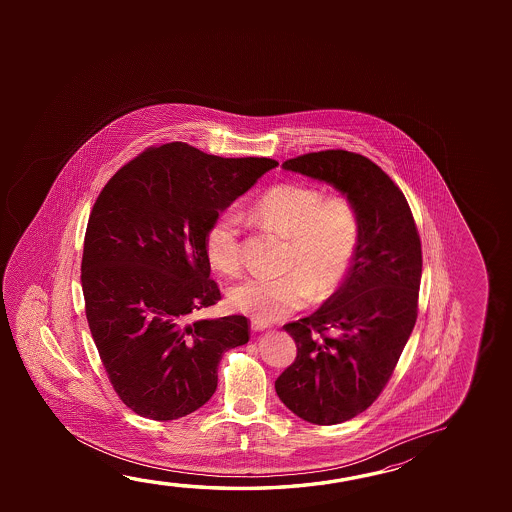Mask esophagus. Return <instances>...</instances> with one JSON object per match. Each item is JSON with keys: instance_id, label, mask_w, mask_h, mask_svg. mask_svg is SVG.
<instances>
[{"instance_id": "obj_1", "label": "esophagus", "mask_w": 512, "mask_h": 512, "mask_svg": "<svg viewBox=\"0 0 512 512\" xmlns=\"http://www.w3.org/2000/svg\"><path fill=\"white\" fill-rule=\"evenodd\" d=\"M269 325L266 321H260V319H252V330L253 332H260V330H266Z\"/></svg>"}]
</instances>
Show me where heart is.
<instances>
[{
    "instance_id": "b5f03b06",
    "label": "heart",
    "mask_w": 512,
    "mask_h": 512,
    "mask_svg": "<svg viewBox=\"0 0 512 512\" xmlns=\"http://www.w3.org/2000/svg\"><path fill=\"white\" fill-rule=\"evenodd\" d=\"M253 218L291 237L284 275L257 273L230 287L228 302L260 321H275L327 298L343 284L361 243V218L346 196H328L318 187L280 184L255 202ZM212 268L232 275L243 262V221L234 209L221 210L205 234Z\"/></svg>"
}]
</instances>
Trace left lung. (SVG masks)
<instances>
[{
	"mask_svg": "<svg viewBox=\"0 0 512 512\" xmlns=\"http://www.w3.org/2000/svg\"><path fill=\"white\" fill-rule=\"evenodd\" d=\"M282 168L334 185L361 218V243L343 285L309 318L284 325L298 353L275 382L296 416L336 425L377 400L411 337L421 241L400 187L359 153H307Z\"/></svg>",
	"mask_w": 512,
	"mask_h": 512,
	"instance_id": "1",
	"label": "left lung"
}]
</instances>
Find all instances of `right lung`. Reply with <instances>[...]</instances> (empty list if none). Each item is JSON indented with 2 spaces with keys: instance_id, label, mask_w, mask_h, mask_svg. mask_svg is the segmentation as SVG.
<instances>
[{
  "instance_id": "obj_1",
  "label": "right lung",
  "mask_w": 512,
  "mask_h": 512,
  "mask_svg": "<svg viewBox=\"0 0 512 512\" xmlns=\"http://www.w3.org/2000/svg\"><path fill=\"white\" fill-rule=\"evenodd\" d=\"M277 166L168 143L103 187L85 230V316L110 384L135 414L169 421L200 409L218 387L223 353L248 343L244 316L196 319L221 300L205 234Z\"/></svg>"
}]
</instances>
